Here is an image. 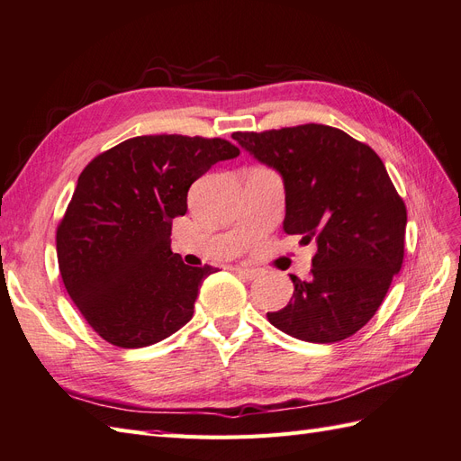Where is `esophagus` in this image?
Wrapping results in <instances>:
<instances>
[{"label":"esophagus","mask_w":461,"mask_h":461,"mask_svg":"<svg viewBox=\"0 0 461 461\" xmlns=\"http://www.w3.org/2000/svg\"><path fill=\"white\" fill-rule=\"evenodd\" d=\"M235 273H238L243 278H247V280H253L258 275L255 268H249V267H235Z\"/></svg>","instance_id":"34e87169"}]
</instances>
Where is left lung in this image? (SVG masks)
I'll list each match as a JSON object with an SVG mask.
<instances>
[{
	"label": "left lung",
	"instance_id": "1",
	"mask_svg": "<svg viewBox=\"0 0 461 461\" xmlns=\"http://www.w3.org/2000/svg\"><path fill=\"white\" fill-rule=\"evenodd\" d=\"M286 188L285 231L317 241L312 278L290 275L286 308L267 313L282 333L337 343L368 323L403 265L407 208L380 156L325 124L233 132Z\"/></svg>",
	"mask_w": 461,
	"mask_h": 461
}]
</instances>
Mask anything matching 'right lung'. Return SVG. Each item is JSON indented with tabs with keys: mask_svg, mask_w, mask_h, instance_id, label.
<instances>
[{
	"mask_svg": "<svg viewBox=\"0 0 461 461\" xmlns=\"http://www.w3.org/2000/svg\"><path fill=\"white\" fill-rule=\"evenodd\" d=\"M240 156L223 138L136 136L81 171L56 230L58 267L79 313L107 343L141 348L191 321L214 267H188L171 251L173 218L191 185Z\"/></svg>",
	"mask_w": 461,
	"mask_h": 461,
	"instance_id": "obj_1",
	"label": "right lung"
}]
</instances>
